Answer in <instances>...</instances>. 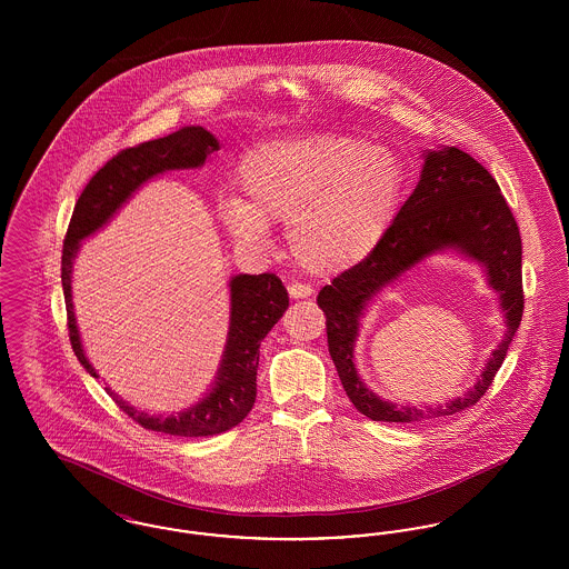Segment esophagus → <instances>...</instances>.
Wrapping results in <instances>:
<instances>
[{
	"label": "esophagus",
	"instance_id": "esophagus-1",
	"mask_svg": "<svg viewBox=\"0 0 569 569\" xmlns=\"http://www.w3.org/2000/svg\"><path fill=\"white\" fill-rule=\"evenodd\" d=\"M288 292H290V298H295V300L313 297V288L307 286V283H290Z\"/></svg>",
	"mask_w": 569,
	"mask_h": 569
}]
</instances>
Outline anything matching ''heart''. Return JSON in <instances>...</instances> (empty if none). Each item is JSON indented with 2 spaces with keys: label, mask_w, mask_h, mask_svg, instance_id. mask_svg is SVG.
Wrapping results in <instances>:
<instances>
[{
  "label": "heart",
  "mask_w": 569,
  "mask_h": 569,
  "mask_svg": "<svg viewBox=\"0 0 569 569\" xmlns=\"http://www.w3.org/2000/svg\"><path fill=\"white\" fill-rule=\"evenodd\" d=\"M247 202L230 198L223 221L237 241L267 249L269 221H288L298 264L313 274L352 269L390 228L403 188L399 160L352 136H298L251 149L241 166Z\"/></svg>",
  "instance_id": "b5f03b06"
}]
</instances>
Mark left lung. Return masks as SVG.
I'll use <instances>...</instances> for the list:
<instances>
[{
	"label": "left lung",
	"mask_w": 569,
	"mask_h": 569,
	"mask_svg": "<svg viewBox=\"0 0 569 569\" xmlns=\"http://www.w3.org/2000/svg\"><path fill=\"white\" fill-rule=\"evenodd\" d=\"M455 248L480 261L507 313V337L491 355L473 389L429 412L397 407L369 391L357 378L352 343L366 305L403 271L437 250ZM522 243L515 216L492 174L457 147L427 151L420 181L386 230L378 247L352 269L337 274L318 295L325 311L328 352L353 407L378 422H413L452 416L476 406L506 360L522 320Z\"/></svg>",
	"instance_id": "obj_1"
}]
</instances>
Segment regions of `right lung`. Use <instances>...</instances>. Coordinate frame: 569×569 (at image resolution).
<instances>
[{"label":"right lung","instance_id":"1","mask_svg":"<svg viewBox=\"0 0 569 569\" xmlns=\"http://www.w3.org/2000/svg\"><path fill=\"white\" fill-rule=\"evenodd\" d=\"M219 149L216 136L200 126H188L179 132L163 136L123 149L104 163L82 190L74 213L70 219L63 256H61V286L68 311L70 343L79 362L89 376L100 378L82 350L81 335L72 305V264L82 239L107 226L142 183L162 174L166 170L198 168ZM290 298L281 279L272 272L262 274H234L230 279V328L226 350L217 369L211 392L188 407L186 411L170 416H149L128 406L114 392L110 397L142 429L179 437H207L237 427L256 403V376L260 360V343L279 322L288 309Z\"/></svg>","mask_w":569,"mask_h":569}]
</instances>
